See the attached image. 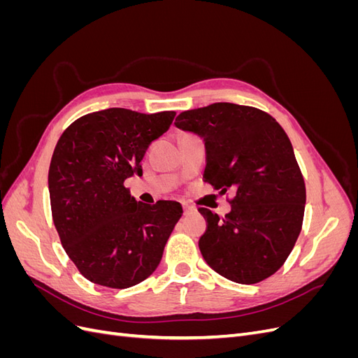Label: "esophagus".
Returning <instances> with one entry per match:
<instances>
[{
	"mask_svg": "<svg viewBox=\"0 0 358 358\" xmlns=\"http://www.w3.org/2000/svg\"><path fill=\"white\" fill-rule=\"evenodd\" d=\"M194 212H196V209H194L192 206L183 204V213H185V215H191V213H194Z\"/></svg>",
	"mask_w": 358,
	"mask_h": 358,
	"instance_id": "obj_1",
	"label": "esophagus"
}]
</instances>
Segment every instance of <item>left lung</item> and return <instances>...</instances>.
<instances>
[{
    "instance_id": "8db88e82",
    "label": "left lung",
    "mask_w": 358,
    "mask_h": 358,
    "mask_svg": "<svg viewBox=\"0 0 358 358\" xmlns=\"http://www.w3.org/2000/svg\"><path fill=\"white\" fill-rule=\"evenodd\" d=\"M175 125L203 138L204 180L234 191L225 218L199 209L208 221L204 262L233 282H262L285 263L305 215V180L287 133L268 113L233 103L182 112Z\"/></svg>"
}]
</instances>
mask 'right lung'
<instances>
[{
  "label": "right lung",
  "mask_w": 358,
  "mask_h": 358,
  "mask_svg": "<svg viewBox=\"0 0 358 358\" xmlns=\"http://www.w3.org/2000/svg\"><path fill=\"white\" fill-rule=\"evenodd\" d=\"M175 116L112 107L79 117L58 140L49 167L52 218L67 255L94 284L129 288L161 262L182 206L137 201L124 182L143 175L146 149Z\"/></svg>",
  "instance_id": "1"
}]
</instances>
